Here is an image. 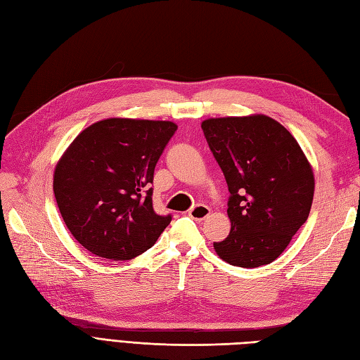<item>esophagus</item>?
<instances>
[{
  "instance_id": "34e87169",
  "label": "esophagus",
  "mask_w": 360,
  "mask_h": 360,
  "mask_svg": "<svg viewBox=\"0 0 360 360\" xmlns=\"http://www.w3.org/2000/svg\"><path fill=\"white\" fill-rule=\"evenodd\" d=\"M188 214L195 221H204L205 217L210 214V209L204 204H197L192 207V209L188 212Z\"/></svg>"
}]
</instances>
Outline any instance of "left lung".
Instances as JSON below:
<instances>
[{"mask_svg": "<svg viewBox=\"0 0 360 360\" xmlns=\"http://www.w3.org/2000/svg\"><path fill=\"white\" fill-rule=\"evenodd\" d=\"M201 129L231 193V231L213 243L216 254L245 269L271 263L309 216V160L288 130L263 114L207 118Z\"/></svg>", "mask_w": 360, "mask_h": 360, "instance_id": "obj_1", "label": "left lung"}]
</instances>
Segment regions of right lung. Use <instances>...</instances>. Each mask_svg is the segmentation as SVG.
Wrapping results in <instances>:
<instances>
[{"instance_id": "obj_1", "label": "right lung", "mask_w": 360, "mask_h": 360, "mask_svg": "<svg viewBox=\"0 0 360 360\" xmlns=\"http://www.w3.org/2000/svg\"><path fill=\"white\" fill-rule=\"evenodd\" d=\"M177 124L106 118L76 136L53 171V193L72 236L105 259H132L156 243L171 216L153 210L155 167Z\"/></svg>"}]
</instances>
